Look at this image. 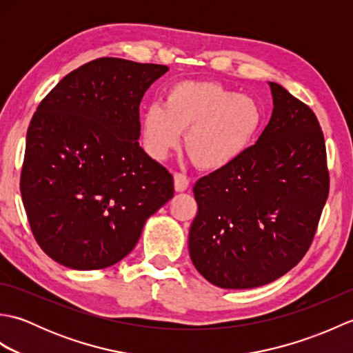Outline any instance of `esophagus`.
<instances>
[{"label": "esophagus", "instance_id": "34e87169", "mask_svg": "<svg viewBox=\"0 0 353 353\" xmlns=\"http://www.w3.org/2000/svg\"><path fill=\"white\" fill-rule=\"evenodd\" d=\"M188 186H190L188 177L182 174V172H176V174H174V190L177 192H183V191L188 190Z\"/></svg>", "mask_w": 353, "mask_h": 353}]
</instances>
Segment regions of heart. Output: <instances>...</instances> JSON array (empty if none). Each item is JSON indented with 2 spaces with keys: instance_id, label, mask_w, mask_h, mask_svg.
Listing matches in <instances>:
<instances>
[{
  "instance_id": "obj_1",
  "label": "heart",
  "mask_w": 353,
  "mask_h": 353,
  "mask_svg": "<svg viewBox=\"0 0 353 353\" xmlns=\"http://www.w3.org/2000/svg\"><path fill=\"white\" fill-rule=\"evenodd\" d=\"M262 124V110L252 97L214 81H179L163 95V106L150 104L141 117L147 153L157 161L179 147L201 170L215 171L238 161Z\"/></svg>"
}]
</instances>
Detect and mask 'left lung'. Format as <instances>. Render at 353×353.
<instances>
[{"label": "left lung", "mask_w": 353, "mask_h": 353, "mask_svg": "<svg viewBox=\"0 0 353 353\" xmlns=\"http://www.w3.org/2000/svg\"><path fill=\"white\" fill-rule=\"evenodd\" d=\"M272 118L256 144L194 185L190 229L197 272L220 288H256L299 264L329 194L325 138L316 114L268 81Z\"/></svg>", "instance_id": "obj_1"}]
</instances>
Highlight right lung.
Segmentation results:
<instances>
[{"mask_svg":"<svg viewBox=\"0 0 353 353\" xmlns=\"http://www.w3.org/2000/svg\"><path fill=\"white\" fill-rule=\"evenodd\" d=\"M168 66L101 57L65 76L27 130L21 196L41 249L72 270L117 264L174 196L139 145V103Z\"/></svg>","mask_w":353,"mask_h":353,"instance_id":"add662e5","label":"right lung"}]
</instances>
